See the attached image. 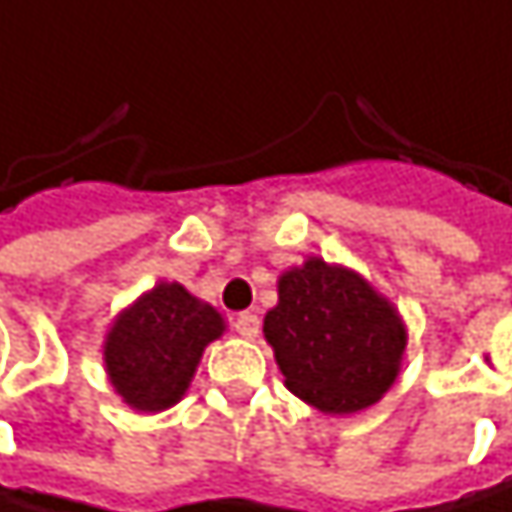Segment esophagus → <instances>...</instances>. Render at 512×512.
<instances>
[{
    "mask_svg": "<svg viewBox=\"0 0 512 512\" xmlns=\"http://www.w3.org/2000/svg\"><path fill=\"white\" fill-rule=\"evenodd\" d=\"M235 331L247 340L259 337V316L256 313H238L235 316Z\"/></svg>",
    "mask_w": 512,
    "mask_h": 512,
    "instance_id": "1",
    "label": "esophagus"
}]
</instances>
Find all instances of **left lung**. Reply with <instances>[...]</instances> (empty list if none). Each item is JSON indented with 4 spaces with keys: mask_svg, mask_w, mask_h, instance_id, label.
<instances>
[{
    "mask_svg": "<svg viewBox=\"0 0 512 512\" xmlns=\"http://www.w3.org/2000/svg\"><path fill=\"white\" fill-rule=\"evenodd\" d=\"M265 316L286 387L325 414H355L382 399L399 376L405 325L361 274L310 256L277 283Z\"/></svg>",
    "mask_w": 512,
    "mask_h": 512,
    "instance_id": "1",
    "label": "left lung"
}]
</instances>
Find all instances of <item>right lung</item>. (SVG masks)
<instances>
[{
    "label": "right lung",
    "instance_id": "right-lung-1",
    "mask_svg": "<svg viewBox=\"0 0 512 512\" xmlns=\"http://www.w3.org/2000/svg\"><path fill=\"white\" fill-rule=\"evenodd\" d=\"M226 331L223 316L181 283H157L122 310L104 343V364L130 408L154 414L175 405L208 343Z\"/></svg>",
    "mask_w": 512,
    "mask_h": 512
}]
</instances>
